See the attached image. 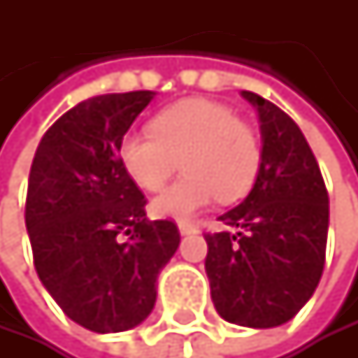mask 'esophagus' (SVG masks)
I'll use <instances>...</instances> for the list:
<instances>
[{
	"label": "esophagus",
	"mask_w": 358,
	"mask_h": 358,
	"mask_svg": "<svg viewBox=\"0 0 358 358\" xmlns=\"http://www.w3.org/2000/svg\"><path fill=\"white\" fill-rule=\"evenodd\" d=\"M178 229H180L182 236H187V234H195L197 231V225H193L189 221H180V223H178Z\"/></svg>",
	"instance_id": "34e87169"
}]
</instances>
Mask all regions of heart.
<instances>
[{
  "instance_id": "1",
  "label": "heart",
  "mask_w": 358,
  "mask_h": 358,
  "mask_svg": "<svg viewBox=\"0 0 358 358\" xmlns=\"http://www.w3.org/2000/svg\"><path fill=\"white\" fill-rule=\"evenodd\" d=\"M150 131L122 137L117 159L131 180L150 193L167 185L182 159L187 173L152 201L161 219H191L217 197L236 201L257 180V135L217 101H178L152 117Z\"/></svg>"
}]
</instances>
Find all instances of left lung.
Listing matches in <instances>:
<instances>
[{
    "mask_svg": "<svg viewBox=\"0 0 358 358\" xmlns=\"http://www.w3.org/2000/svg\"><path fill=\"white\" fill-rule=\"evenodd\" d=\"M243 99L259 115L262 165L251 193L219 217L229 229L203 234L206 275L223 320L271 329L292 320L318 287L329 193L296 122L253 92Z\"/></svg>",
    "mask_w": 358,
    "mask_h": 358,
    "instance_id": "left-lung-1",
    "label": "left lung"
}]
</instances>
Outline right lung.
I'll use <instances>...</instances> for the list:
<instances>
[{
    "label": "right lung",
    "mask_w": 358,
    "mask_h": 358,
    "mask_svg": "<svg viewBox=\"0 0 358 358\" xmlns=\"http://www.w3.org/2000/svg\"><path fill=\"white\" fill-rule=\"evenodd\" d=\"M152 99L141 90L79 103L40 139L29 169L25 225L36 273L68 318L94 333L148 318L157 277L180 245L173 221H148V199L117 159Z\"/></svg>",
    "instance_id": "right-lung-1"
}]
</instances>
